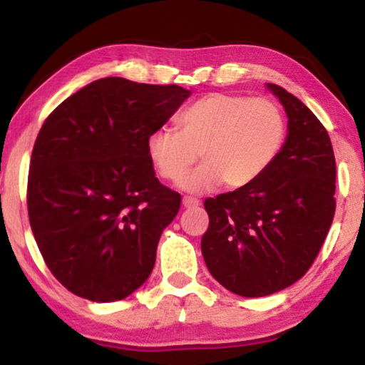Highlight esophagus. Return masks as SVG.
Segmentation results:
<instances>
[{"mask_svg": "<svg viewBox=\"0 0 365 365\" xmlns=\"http://www.w3.org/2000/svg\"><path fill=\"white\" fill-rule=\"evenodd\" d=\"M199 204H201V201H199V199H196V197H189V196H186V197H182V206L186 207V209H192V207H197Z\"/></svg>", "mask_w": 365, "mask_h": 365, "instance_id": "34e87169", "label": "esophagus"}]
</instances>
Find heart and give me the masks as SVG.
<instances>
[{
    "label": "heart",
    "mask_w": 365,
    "mask_h": 365,
    "mask_svg": "<svg viewBox=\"0 0 365 365\" xmlns=\"http://www.w3.org/2000/svg\"><path fill=\"white\" fill-rule=\"evenodd\" d=\"M176 129L159 128L148 136L149 161L166 181H178L197 160L196 172L179 187L199 194L224 181L226 187H246L257 181L281 153L286 119L266 98L211 93L178 114Z\"/></svg>",
    "instance_id": "1"
}]
</instances>
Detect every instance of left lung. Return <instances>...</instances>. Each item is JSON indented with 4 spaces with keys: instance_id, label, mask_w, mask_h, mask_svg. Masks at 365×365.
I'll return each mask as SVG.
<instances>
[{
    "instance_id": "left-lung-1",
    "label": "left lung",
    "mask_w": 365,
    "mask_h": 365,
    "mask_svg": "<svg viewBox=\"0 0 365 365\" xmlns=\"http://www.w3.org/2000/svg\"><path fill=\"white\" fill-rule=\"evenodd\" d=\"M287 114V136L257 181L204 201L209 227L201 251L211 276L242 297H262L312 266L336 212L331 138L311 109L266 84Z\"/></svg>"
}]
</instances>
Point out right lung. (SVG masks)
I'll return each mask as SVG.
<instances>
[{"label":"right lung","instance_id":"add662e5","mask_svg":"<svg viewBox=\"0 0 365 365\" xmlns=\"http://www.w3.org/2000/svg\"><path fill=\"white\" fill-rule=\"evenodd\" d=\"M189 96L178 84L103 78L46 118L29 164L28 214L44 262L68 291L113 302L146 282L181 206L154 174L148 136Z\"/></svg>","mask_w":365,"mask_h":365}]
</instances>
